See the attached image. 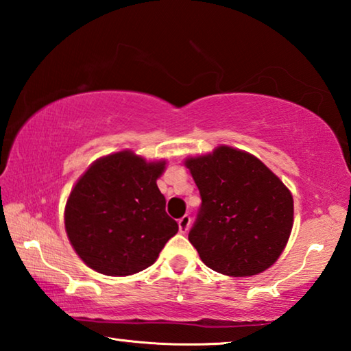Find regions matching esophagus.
<instances>
[{"label": "esophagus", "instance_id": "esophagus-1", "mask_svg": "<svg viewBox=\"0 0 351 351\" xmlns=\"http://www.w3.org/2000/svg\"><path fill=\"white\" fill-rule=\"evenodd\" d=\"M190 221H192V219H190L189 215H184L182 218H180V221H178V226H180V232H182V234L187 232L190 228Z\"/></svg>", "mask_w": 351, "mask_h": 351}]
</instances>
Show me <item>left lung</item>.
<instances>
[{"label":"left lung","instance_id":"left-lung-1","mask_svg":"<svg viewBox=\"0 0 351 351\" xmlns=\"http://www.w3.org/2000/svg\"><path fill=\"white\" fill-rule=\"evenodd\" d=\"M201 195L189 241L210 269L232 277L255 276L280 257L293 229L288 187L258 158L219 145L186 159Z\"/></svg>","mask_w":351,"mask_h":351}]
</instances>
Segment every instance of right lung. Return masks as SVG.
I'll return each instance as SVG.
<instances>
[{"label": "right lung", "mask_w": 351, "mask_h": 351, "mask_svg": "<svg viewBox=\"0 0 351 351\" xmlns=\"http://www.w3.org/2000/svg\"><path fill=\"white\" fill-rule=\"evenodd\" d=\"M165 161L147 162L123 150L90 165L64 207V229L77 255L105 276H132L152 266L178 223L165 212L156 180Z\"/></svg>", "instance_id": "right-lung-1"}]
</instances>
